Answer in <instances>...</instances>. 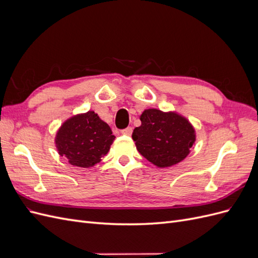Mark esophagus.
Masks as SVG:
<instances>
[{
  "label": "esophagus",
  "instance_id": "34e87169",
  "mask_svg": "<svg viewBox=\"0 0 258 258\" xmlns=\"http://www.w3.org/2000/svg\"><path fill=\"white\" fill-rule=\"evenodd\" d=\"M121 134L124 135V136H131L132 135V128L131 127H128L126 129L121 130Z\"/></svg>",
  "mask_w": 258,
  "mask_h": 258
}]
</instances>
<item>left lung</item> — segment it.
Instances as JSON below:
<instances>
[{
  "instance_id": "1",
  "label": "left lung",
  "mask_w": 258,
  "mask_h": 258,
  "mask_svg": "<svg viewBox=\"0 0 258 258\" xmlns=\"http://www.w3.org/2000/svg\"><path fill=\"white\" fill-rule=\"evenodd\" d=\"M141 126L132 134L138 152L158 168L183 161L196 142V130L185 116L175 111L147 108L140 115Z\"/></svg>"
}]
</instances>
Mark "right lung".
<instances>
[{"label":"right lung","mask_w":258,"mask_h":258,"mask_svg":"<svg viewBox=\"0 0 258 258\" xmlns=\"http://www.w3.org/2000/svg\"><path fill=\"white\" fill-rule=\"evenodd\" d=\"M115 136L108 124L97 113L88 111L75 114L61 124L54 145L70 165L92 168L108 153Z\"/></svg>","instance_id":"obj_1"}]
</instances>
